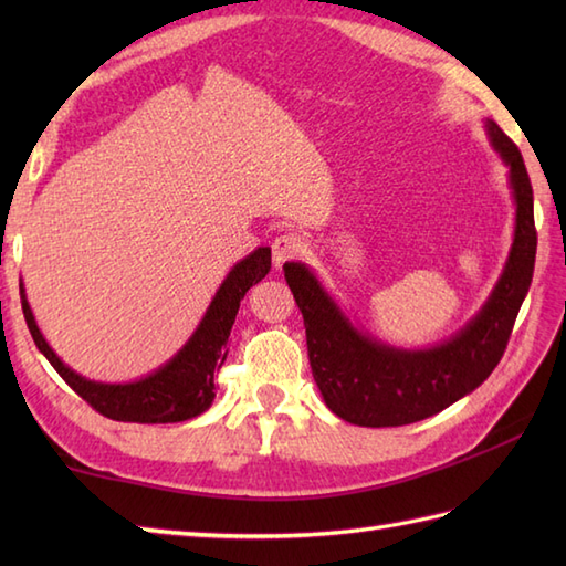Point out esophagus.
<instances>
[{
    "instance_id": "obj_1",
    "label": "esophagus",
    "mask_w": 566,
    "mask_h": 566,
    "mask_svg": "<svg viewBox=\"0 0 566 566\" xmlns=\"http://www.w3.org/2000/svg\"><path fill=\"white\" fill-rule=\"evenodd\" d=\"M304 240H302V235H296V233H282V235H276L274 238V243H272V262H274V268L280 270L284 262H290V260H294V258H298L304 252Z\"/></svg>"
}]
</instances>
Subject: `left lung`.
<instances>
[{
  "mask_svg": "<svg viewBox=\"0 0 566 566\" xmlns=\"http://www.w3.org/2000/svg\"><path fill=\"white\" fill-rule=\"evenodd\" d=\"M491 146L509 165L515 233L494 292L482 311L428 350H399L357 331L306 264L286 262L284 280L304 316L308 363L331 411L365 428L408 426L474 391L506 350L515 316L531 290L537 231L533 187L518 146L486 118Z\"/></svg>",
  "mask_w": 566,
  "mask_h": 566,
  "instance_id": "obj_1",
  "label": "left lung"
}]
</instances>
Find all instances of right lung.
<instances>
[{
  "label": "right lung",
  "mask_w": 566,
  "mask_h": 566,
  "mask_svg": "<svg viewBox=\"0 0 566 566\" xmlns=\"http://www.w3.org/2000/svg\"><path fill=\"white\" fill-rule=\"evenodd\" d=\"M272 268L270 248H258L245 260H240L228 272L223 284L216 292L211 306L203 314L197 331L185 343L170 363L158 371L128 384H102L80 377L63 365L51 345L45 343L21 284V308L35 347L55 367L67 387L80 394L94 411L124 423H179L207 411L216 396V371L221 369L228 355V335H231L240 298L252 284L264 280Z\"/></svg>",
  "instance_id": "obj_1"
}]
</instances>
